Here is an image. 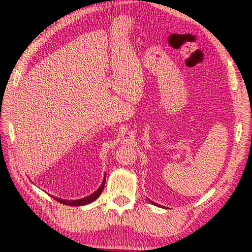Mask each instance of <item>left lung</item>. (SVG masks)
Segmentation results:
<instances>
[{
    "instance_id": "8db88e82",
    "label": "left lung",
    "mask_w": 252,
    "mask_h": 252,
    "mask_svg": "<svg viewBox=\"0 0 252 252\" xmlns=\"http://www.w3.org/2000/svg\"><path fill=\"white\" fill-rule=\"evenodd\" d=\"M150 200V199H149ZM150 202H151V200H150ZM151 203H152V204H154V205H158V204H155V203H153V202H151Z\"/></svg>"
}]
</instances>
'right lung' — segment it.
Listing matches in <instances>:
<instances>
[{
	"label": "right lung",
	"instance_id": "add662e5",
	"mask_svg": "<svg viewBox=\"0 0 252 252\" xmlns=\"http://www.w3.org/2000/svg\"><path fill=\"white\" fill-rule=\"evenodd\" d=\"M104 182L106 181H102V184L101 186L99 187V189L94 191V194L89 195L88 197H85V198H81V199H77V200H66V199H62V198H57V197H54L55 200H57L61 204L63 205H68V206H82V205H87L89 203H93L94 200L97 199L100 195H101L102 190H103V187H104Z\"/></svg>",
	"mask_w": 252,
	"mask_h": 252
}]
</instances>
